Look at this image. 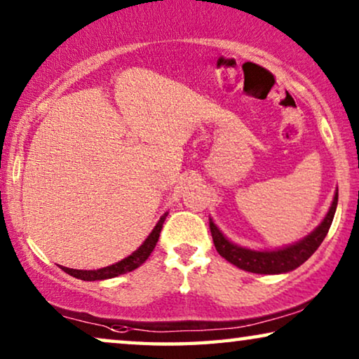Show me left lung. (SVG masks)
I'll use <instances>...</instances> for the list:
<instances>
[{
    "mask_svg": "<svg viewBox=\"0 0 359 359\" xmlns=\"http://www.w3.org/2000/svg\"><path fill=\"white\" fill-rule=\"evenodd\" d=\"M338 204V189L333 198L332 208L325 215V219L322 220V224L313 230L311 235H307L306 238L301 242L291 245V247L274 250V252H255V250H247L238 247V245L230 243L227 238L220 233V230L215 227L212 220H210V233H212V240L220 257H224L229 263L235 264L240 269L250 273H258V274H279V273H287L301 266L304 262H307L312 257L313 252L320 247L323 238L327 237L328 229H330L333 215H335Z\"/></svg>",
    "mask_w": 359,
    "mask_h": 359,
    "instance_id": "obj_1",
    "label": "left lung"
}]
</instances>
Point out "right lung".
I'll use <instances>...</instances> for the list:
<instances>
[{
    "mask_svg": "<svg viewBox=\"0 0 359 359\" xmlns=\"http://www.w3.org/2000/svg\"><path fill=\"white\" fill-rule=\"evenodd\" d=\"M166 219V214L161 215L158 224L155 225V229L151 230V233L149 235V238L145 240L144 245L130 255V257H127L122 259V262L116 263V264H111V266H106V268H101V269H93V271H83V269H70V268H63L62 269L65 273L70 274L73 278H78V279H83V281H97V279H109V278H116V276H121V274H126L132 271V269L139 268L142 263L145 262L147 258L150 257V253L154 252L156 242H158V237H160V232H161V227H163V222Z\"/></svg>",
    "mask_w": 359,
    "mask_h": 359,
    "instance_id": "right-lung-1",
    "label": "right lung"
}]
</instances>
